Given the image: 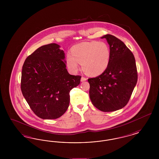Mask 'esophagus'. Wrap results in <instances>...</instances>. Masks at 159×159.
I'll return each instance as SVG.
<instances>
[{"mask_svg":"<svg viewBox=\"0 0 159 159\" xmlns=\"http://www.w3.org/2000/svg\"><path fill=\"white\" fill-rule=\"evenodd\" d=\"M87 80V79L86 78V77H81V82H84V81H86Z\"/></svg>","mask_w":159,"mask_h":159,"instance_id":"1","label":"esophagus"}]
</instances>
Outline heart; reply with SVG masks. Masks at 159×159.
<instances>
[{
  "instance_id": "obj_1",
  "label": "heart",
  "mask_w": 159,
  "mask_h": 159,
  "mask_svg": "<svg viewBox=\"0 0 159 159\" xmlns=\"http://www.w3.org/2000/svg\"><path fill=\"white\" fill-rule=\"evenodd\" d=\"M111 57L109 46L104 42H84L73 46L70 54L66 57V66L73 72L79 68L81 63L83 71L88 75L98 76L108 67Z\"/></svg>"
}]
</instances>
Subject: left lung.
I'll return each mask as SVG.
<instances>
[{"label":"left lung","mask_w":159,"mask_h":159,"mask_svg":"<svg viewBox=\"0 0 159 159\" xmlns=\"http://www.w3.org/2000/svg\"><path fill=\"white\" fill-rule=\"evenodd\" d=\"M111 52L108 67L101 75L88 79L92 104L104 112L114 111L126 106L138 80L134 54L118 38L106 34Z\"/></svg>","instance_id":"8db88e82"}]
</instances>
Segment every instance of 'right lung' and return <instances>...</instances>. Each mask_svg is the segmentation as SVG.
I'll return each instance as SVG.
<instances>
[{"instance_id": "right-lung-1", "label": "right lung", "mask_w": 159, "mask_h": 159, "mask_svg": "<svg viewBox=\"0 0 159 159\" xmlns=\"http://www.w3.org/2000/svg\"><path fill=\"white\" fill-rule=\"evenodd\" d=\"M60 46H42L23 64L21 89L31 110L43 119L59 118L70 104V91L80 82V76L66 69L65 53Z\"/></svg>"}]
</instances>
